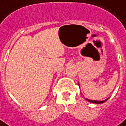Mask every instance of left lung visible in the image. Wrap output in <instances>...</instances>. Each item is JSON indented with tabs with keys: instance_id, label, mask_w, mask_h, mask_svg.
Instances as JSON below:
<instances>
[{
	"instance_id": "obj_1",
	"label": "left lung",
	"mask_w": 126,
	"mask_h": 126,
	"mask_svg": "<svg viewBox=\"0 0 126 126\" xmlns=\"http://www.w3.org/2000/svg\"><path fill=\"white\" fill-rule=\"evenodd\" d=\"M79 85V84H78ZM108 98H107L106 100H89V99H88V98H86V100H88V102H90V103H95V104H101V103H105V101L108 100Z\"/></svg>"
}]
</instances>
